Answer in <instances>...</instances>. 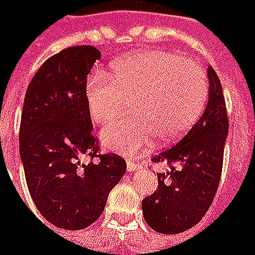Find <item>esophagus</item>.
Returning a JSON list of instances; mask_svg holds the SVG:
<instances>
[{
  "mask_svg": "<svg viewBox=\"0 0 255 255\" xmlns=\"http://www.w3.org/2000/svg\"><path fill=\"white\" fill-rule=\"evenodd\" d=\"M138 167H140L138 164H134L132 161H127V170H128V173H132V171H135V170H137Z\"/></svg>",
  "mask_w": 255,
  "mask_h": 255,
  "instance_id": "obj_1",
  "label": "esophagus"
}]
</instances>
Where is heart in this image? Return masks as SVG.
<instances>
[{
	"label": "heart",
	"mask_w": 255,
	"mask_h": 255,
	"mask_svg": "<svg viewBox=\"0 0 255 255\" xmlns=\"http://www.w3.org/2000/svg\"><path fill=\"white\" fill-rule=\"evenodd\" d=\"M112 77L91 74L85 102L91 120L111 124L131 100L127 120L108 127L100 135L103 147L131 156L146 147L155 132L161 140L181 135L199 118L208 85L202 68L181 56L150 50L117 60Z\"/></svg>",
	"instance_id": "heart-1"
}]
</instances>
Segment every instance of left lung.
I'll return each mask as SVG.
<instances>
[{
  "mask_svg": "<svg viewBox=\"0 0 255 255\" xmlns=\"http://www.w3.org/2000/svg\"><path fill=\"white\" fill-rule=\"evenodd\" d=\"M207 75L210 90L204 114L178 143L152 159L171 165V171L158 176L156 192L141 204L146 223L164 235L198 225L220 183L229 121L222 82L211 66Z\"/></svg>",
  "mask_w": 255,
  "mask_h": 255,
  "instance_id": "1",
  "label": "left lung"
}]
</instances>
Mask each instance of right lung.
Listing matches in <instances>:
<instances>
[{
	"mask_svg": "<svg viewBox=\"0 0 255 255\" xmlns=\"http://www.w3.org/2000/svg\"><path fill=\"white\" fill-rule=\"evenodd\" d=\"M102 54L77 45L50 57L26 90L20 159L35 207L56 228L81 230L105 210L109 192L126 174V161L99 153L85 102L87 75ZM84 156L96 161L80 162Z\"/></svg>",
	"mask_w": 255,
	"mask_h": 255,
	"instance_id": "obj_1",
	"label": "right lung"
}]
</instances>
